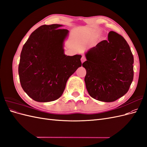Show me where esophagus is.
Masks as SVG:
<instances>
[{
    "label": "esophagus",
    "mask_w": 147,
    "mask_h": 147,
    "mask_svg": "<svg viewBox=\"0 0 147 147\" xmlns=\"http://www.w3.org/2000/svg\"><path fill=\"white\" fill-rule=\"evenodd\" d=\"M86 60V57L84 56H83L82 57V58H81V61H82V63H84V61H85Z\"/></svg>",
    "instance_id": "1"
}]
</instances>
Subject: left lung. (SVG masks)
<instances>
[{"instance_id": "left-lung-1", "label": "left lung", "mask_w": 147, "mask_h": 147, "mask_svg": "<svg viewBox=\"0 0 147 147\" xmlns=\"http://www.w3.org/2000/svg\"><path fill=\"white\" fill-rule=\"evenodd\" d=\"M83 63L87 91L92 98L113 102L128 91L134 77V57L121 35L110 31L102 40L86 53Z\"/></svg>"}]
</instances>
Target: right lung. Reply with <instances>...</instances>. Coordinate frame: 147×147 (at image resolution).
I'll list each match as a JSON object with an SVG mask.
<instances>
[{
	"label": "right lung",
	"instance_id": "right-lung-1",
	"mask_svg": "<svg viewBox=\"0 0 147 147\" xmlns=\"http://www.w3.org/2000/svg\"><path fill=\"white\" fill-rule=\"evenodd\" d=\"M60 24L42 25L31 34L20 55L21 85L37 102L55 100L63 94L69 78L81 67V55L66 56L63 43L69 30Z\"/></svg>",
	"mask_w": 147,
	"mask_h": 147
}]
</instances>
